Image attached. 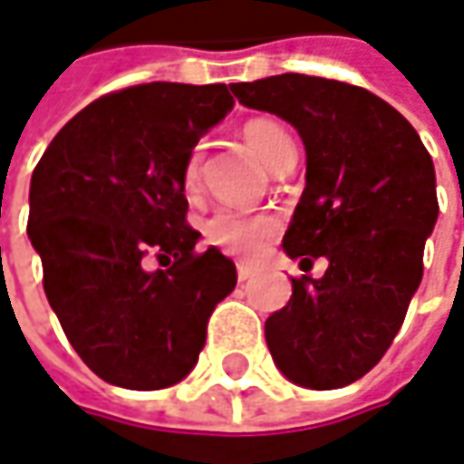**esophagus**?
<instances>
[{
    "label": "esophagus",
    "instance_id": "1",
    "mask_svg": "<svg viewBox=\"0 0 464 464\" xmlns=\"http://www.w3.org/2000/svg\"><path fill=\"white\" fill-rule=\"evenodd\" d=\"M236 274H238V281H249V278H252V274H255V271H252L249 266H244V263H238V266H236Z\"/></svg>",
    "mask_w": 464,
    "mask_h": 464
}]
</instances>
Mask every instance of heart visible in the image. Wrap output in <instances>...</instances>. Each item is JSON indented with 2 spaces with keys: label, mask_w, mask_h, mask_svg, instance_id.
I'll use <instances>...</instances> for the list:
<instances>
[{
  "label": "heart",
  "mask_w": 464,
  "mask_h": 464,
  "mask_svg": "<svg viewBox=\"0 0 464 464\" xmlns=\"http://www.w3.org/2000/svg\"><path fill=\"white\" fill-rule=\"evenodd\" d=\"M244 140L252 148V153L274 172L278 161L289 153H295V140L284 124L274 119H252L244 127ZM201 161H204V146L190 148L188 159L183 164V188L186 193H196L201 186ZM278 231V223L268 215H241V212H218L204 223V236L209 244L220 246L223 252L252 260L263 252V246L271 241Z\"/></svg>",
  "instance_id": "1"
}]
</instances>
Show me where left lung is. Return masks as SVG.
Returning <instances> with one entry per match:
<instances>
[{
  "mask_svg": "<svg viewBox=\"0 0 464 464\" xmlns=\"http://www.w3.org/2000/svg\"><path fill=\"white\" fill-rule=\"evenodd\" d=\"M231 90L297 130L305 190L281 246L300 266L329 263L321 278H292L266 321L268 351L295 385L345 388L385 356L422 281L439 220L433 159L396 108L353 84L281 73Z\"/></svg>",
  "mask_w": 464,
  "mask_h": 464,
  "instance_id": "left-lung-1",
  "label": "left lung"
}]
</instances>
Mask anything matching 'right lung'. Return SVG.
Wrapping results in <instances>:
<instances>
[{
  "instance_id": "1",
  "label": "right lung",
  "mask_w": 464,
  "mask_h": 464,
  "mask_svg": "<svg viewBox=\"0 0 464 464\" xmlns=\"http://www.w3.org/2000/svg\"><path fill=\"white\" fill-rule=\"evenodd\" d=\"M226 84H138L79 111L39 159L28 238L44 295L82 361L111 385L159 391L196 366L236 286L218 246L196 255L183 164L226 119ZM153 251L169 269L148 272Z\"/></svg>"
}]
</instances>
